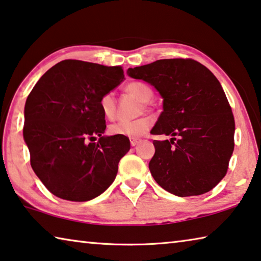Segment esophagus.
<instances>
[{
    "label": "esophagus",
    "mask_w": 261,
    "mask_h": 261,
    "mask_svg": "<svg viewBox=\"0 0 261 261\" xmlns=\"http://www.w3.org/2000/svg\"><path fill=\"white\" fill-rule=\"evenodd\" d=\"M130 143H131V146H136L140 143V139L139 138H130Z\"/></svg>",
    "instance_id": "34e87169"
}]
</instances>
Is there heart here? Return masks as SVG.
Here are the masks:
<instances>
[{"label":"heart","mask_w":261,"mask_h":261,"mask_svg":"<svg viewBox=\"0 0 261 261\" xmlns=\"http://www.w3.org/2000/svg\"><path fill=\"white\" fill-rule=\"evenodd\" d=\"M125 92L137 98L138 101L146 106L153 97V90L145 82L134 81L125 86ZM98 106L102 114L107 118L113 119L116 115V100L115 95L109 92L103 94L98 101ZM152 125V121L147 117H142L134 119V121H118L111 124L109 127V132L114 136H124V137L136 138L145 135L150 130Z\"/></svg>","instance_id":"heart-1"}]
</instances>
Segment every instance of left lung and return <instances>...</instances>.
Wrapping results in <instances>:
<instances>
[{
	"label": "left lung",
	"instance_id": "obj_1",
	"mask_svg": "<svg viewBox=\"0 0 261 261\" xmlns=\"http://www.w3.org/2000/svg\"><path fill=\"white\" fill-rule=\"evenodd\" d=\"M127 75L154 86L163 113L152 135L148 164L160 187L176 196H195L212 190L225 176L234 147V118L220 81L193 59H163L127 69Z\"/></svg>",
	"mask_w": 261,
	"mask_h": 261
}]
</instances>
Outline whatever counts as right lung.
I'll list each match as a JSON object with an SVG mask.
<instances>
[{"label":"right lung","instance_id":"obj_1","mask_svg":"<svg viewBox=\"0 0 261 261\" xmlns=\"http://www.w3.org/2000/svg\"><path fill=\"white\" fill-rule=\"evenodd\" d=\"M123 79L121 66L68 59L49 68L29 94L23 137L32 169L53 195L85 202L114 182L130 140L103 136L98 101Z\"/></svg>","mask_w":261,"mask_h":261}]
</instances>
